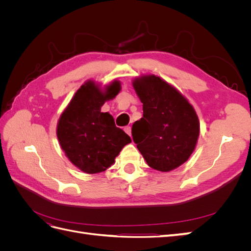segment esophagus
I'll return each mask as SVG.
<instances>
[{
    "mask_svg": "<svg viewBox=\"0 0 251 251\" xmlns=\"http://www.w3.org/2000/svg\"><path fill=\"white\" fill-rule=\"evenodd\" d=\"M125 131H126V133L127 135H130V136H131V134H132L131 126H126V127H125Z\"/></svg>",
    "mask_w": 251,
    "mask_h": 251,
    "instance_id": "obj_1",
    "label": "esophagus"
}]
</instances>
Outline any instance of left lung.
I'll use <instances>...</instances> for the list:
<instances>
[{
    "instance_id": "8db88e82",
    "label": "left lung",
    "mask_w": 251,
    "mask_h": 251,
    "mask_svg": "<svg viewBox=\"0 0 251 251\" xmlns=\"http://www.w3.org/2000/svg\"><path fill=\"white\" fill-rule=\"evenodd\" d=\"M143 117L135 121L132 136L151 169L171 172L191 157L200 134L193 105L179 91L154 74L133 80Z\"/></svg>"
}]
</instances>
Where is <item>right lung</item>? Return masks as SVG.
<instances>
[{
	"mask_svg": "<svg viewBox=\"0 0 251 251\" xmlns=\"http://www.w3.org/2000/svg\"><path fill=\"white\" fill-rule=\"evenodd\" d=\"M121 89L114 80L102 90L88 80L76 91L60 115L56 135L68 159L87 174L104 172L115 162L120 151L132 140L117 127L108 112H101L105 101L115 98Z\"/></svg>",
	"mask_w": 251,
	"mask_h": 251,
	"instance_id": "add662e5",
	"label": "right lung"
}]
</instances>
